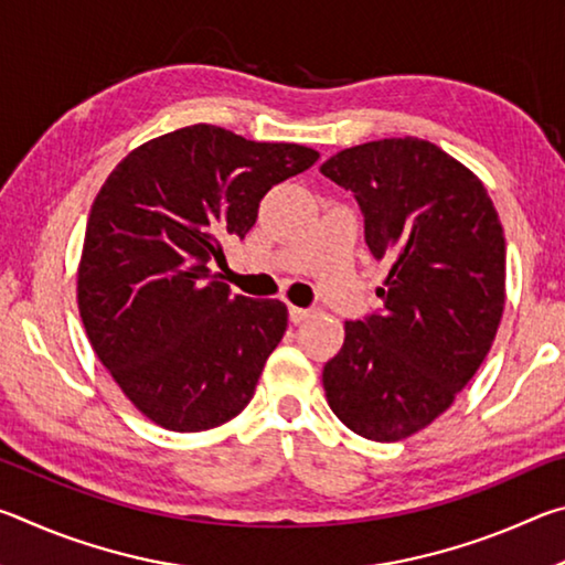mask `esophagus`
I'll list each match as a JSON object with an SVG mask.
<instances>
[{"mask_svg":"<svg viewBox=\"0 0 565 565\" xmlns=\"http://www.w3.org/2000/svg\"><path fill=\"white\" fill-rule=\"evenodd\" d=\"M311 309H299V306H289V319L291 323H301L311 317Z\"/></svg>","mask_w":565,"mask_h":565,"instance_id":"34e87169","label":"esophagus"}]
</instances>
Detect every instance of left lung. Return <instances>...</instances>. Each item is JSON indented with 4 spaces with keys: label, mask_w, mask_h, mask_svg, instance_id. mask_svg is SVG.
Instances as JSON below:
<instances>
[{
    "label": "left lung",
    "mask_w": 565,
    "mask_h": 565,
    "mask_svg": "<svg viewBox=\"0 0 565 565\" xmlns=\"http://www.w3.org/2000/svg\"><path fill=\"white\" fill-rule=\"evenodd\" d=\"M321 174L353 191L384 309L347 321L323 366L333 414L369 441H401L454 404L481 366L505 303V238L489 191L431 141L343 149Z\"/></svg>",
    "instance_id": "obj_1"
}]
</instances>
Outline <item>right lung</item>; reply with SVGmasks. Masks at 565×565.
Returning <instances> with one entry per match:
<instances>
[{
    "mask_svg": "<svg viewBox=\"0 0 565 565\" xmlns=\"http://www.w3.org/2000/svg\"><path fill=\"white\" fill-rule=\"evenodd\" d=\"M319 151L248 141L212 124L124 157L92 204L76 301L94 353L134 406L179 434L242 414L286 331V306L212 274L271 186Z\"/></svg>",
    "mask_w": 565,
    "mask_h": 565,
    "instance_id": "right-lung-1",
    "label": "right lung"
}]
</instances>
